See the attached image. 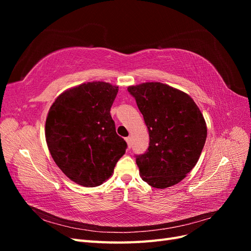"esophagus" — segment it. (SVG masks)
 I'll use <instances>...</instances> for the list:
<instances>
[{
    "label": "esophagus",
    "instance_id": "obj_1",
    "mask_svg": "<svg viewBox=\"0 0 251 251\" xmlns=\"http://www.w3.org/2000/svg\"><path fill=\"white\" fill-rule=\"evenodd\" d=\"M126 143H127V148L131 149V147H132V138H131V137H126Z\"/></svg>",
    "mask_w": 251,
    "mask_h": 251
}]
</instances>
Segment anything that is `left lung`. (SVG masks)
<instances>
[{
    "instance_id": "left-lung-1",
    "label": "left lung",
    "mask_w": 251,
    "mask_h": 251,
    "mask_svg": "<svg viewBox=\"0 0 251 251\" xmlns=\"http://www.w3.org/2000/svg\"><path fill=\"white\" fill-rule=\"evenodd\" d=\"M143 115L150 144L135 155L143 181L166 188L184 179L199 160L207 136L205 120L191 96L161 82L127 88Z\"/></svg>"
}]
</instances>
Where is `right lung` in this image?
Segmentation results:
<instances>
[{"label":"right lung","instance_id":"right-lung-1","mask_svg":"<svg viewBox=\"0 0 251 251\" xmlns=\"http://www.w3.org/2000/svg\"><path fill=\"white\" fill-rule=\"evenodd\" d=\"M117 92L108 82L82 83L60 94L49 110L45 135L50 154L79 185L102 184L126 153L127 144L110 114Z\"/></svg>","mask_w":251,"mask_h":251}]
</instances>
